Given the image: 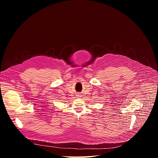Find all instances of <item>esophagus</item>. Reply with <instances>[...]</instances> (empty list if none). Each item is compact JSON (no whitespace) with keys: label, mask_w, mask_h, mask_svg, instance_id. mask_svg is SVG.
Segmentation results:
<instances>
[{"label":"esophagus","mask_w":158,"mask_h":158,"mask_svg":"<svg viewBox=\"0 0 158 158\" xmlns=\"http://www.w3.org/2000/svg\"><path fill=\"white\" fill-rule=\"evenodd\" d=\"M77 97H81V94H77Z\"/></svg>","instance_id":"34e87169"}]
</instances>
